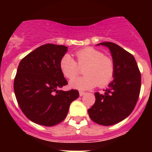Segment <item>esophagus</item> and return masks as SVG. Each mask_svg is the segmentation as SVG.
<instances>
[{"instance_id":"1","label":"esophagus","mask_w":152,"mask_h":152,"mask_svg":"<svg viewBox=\"0 0 152 152\" xmlns=\"http://www.w3.org/2000/svg\"><path fill=\"white\" fill-rule=\"evenodd\" d=\"M79 94H80V96H83V95H85V94H86V93L83 92V91H80Z\"/></svg>"}]
</instances>
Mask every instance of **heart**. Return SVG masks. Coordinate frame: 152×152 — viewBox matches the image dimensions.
<instances>
[{
	"label": "heart",
	"instance_id": "heart-1",
	"mask_svg": "<svg viewBox=\"0 0 152 152\" xmlns=\"http://www.w3.org/2000/svg\"><path fill=\"white\" fill-rule=\"evenodd\" d=\"M75 56L76 62L69 54H65L59 63L60 70L67 79L75 78L79 74V67L85 66L83 68L86 76L72 80L69 84L72 88L86 90L97 86L104 87L112 81L115 73L114 62L102 51L88 47L76 51Z\"/></svg>",
	"mask_w": 152,
	"mask_h": 152
}]
</instances>
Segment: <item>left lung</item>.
<instances>
[{
  "mask_svg": "<svg viewBox=\"0 0 152 152\" xmlns=\"http://www.w3.org/2000/svg\"><path fill=\"white\" fill-rule=\"evenodd\" d=\"M99 45L111 51L115 65L114 80L104 94H94L95 102L88 112L95 123L109 126L122 121L133 112L140 94L141 73L130 53L112 42Z\"/></svg>",
  "mask_w": 152,
  "mask_h": 152,
  "instance_id": "obj_1",
  "label": "left lung"
}]
</instances>
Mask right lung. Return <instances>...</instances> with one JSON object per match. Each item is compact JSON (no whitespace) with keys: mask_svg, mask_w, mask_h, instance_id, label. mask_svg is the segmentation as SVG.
Returning <instances> with one entry per match:
<instances>
[{"mask_svg":"<svg viewBox=\"0 0 152 152\" xmlns=\"http://www.w3.org/2000/svg\"><path fill=\"white\" fill-rule=\"evenodd\" d=\"M67 47L45 44L19 63L14 90L19 107L36 124L53 126L66 118L70 104L79 97L76 89L59 90L67 85L59 63Z\"/></svg>","mask_w":152,"mask_h":152,"instance_id":"right-lung-1","label":"right lung"}]
</instances>
